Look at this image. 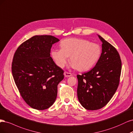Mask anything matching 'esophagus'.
Masks as SVG:
<instances>
[{"label":"esophagus","instance_id":"esophagus-1","mask_svg":"<svg viewBox=\"0 0 133 133\" xmlns=\"http://www.w3.org/2000/svg\"><path fill=\"white\" fill-rule=\"evenodd\" d=\"M64 75H65V77H70L72 76V74L71 73L67 72H64Z\"/></svg>","mask_w":133,"mask_h":133}]
</instances>
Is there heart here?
I'll return each mask as SVG.
<instances>
[{
  "label": "heart",
  "instance_id": "heart-1",
  "mask_svg": "<svg viewBox=\"0 0 133 133\" xmlns=\"http://www.w3.org/2000/svg\"><path fill=\"white\" fill-rule=\"evenodd\" d=\"M60 49H53L51 56L60 68L65 67L70 57V67L79 71H88L99 61L102 54L101 46L88 40L68 38L62 40Z\"/></svg>",
  "mask_w": 133,
  "mask_h": 133
}]
</instances>
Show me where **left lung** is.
Listing matches in <instances>:
<instances>
[{
	"instance_id": "8db88e82",
	"label": "left lung",
	"mask_w": 133,
	"mask_h": 133,
	"mask_svg": "<svg viewBox=\"0 0 133 133\" xmlns=\"http://www.w3.org/2000/svg\"><path fill=\"white\" fill-rule=\"evenodd\" d=\"M102 54L96 66L88 72L77 76V97L87 110L104 107L116 92L119 83L122 61L117 50L100 35Z\"/></svg>"
}]
</instances>
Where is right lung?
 <instances>
[{
	"label": "right lung",
	"mask_w": 133,
	"mask_h": 133,
	"mask_svg": "<svg viewBox=\"0 0 133 133\" xmlns=\"http://www.w3.org/2000/svg\"><path fill=\"white\" fill-rule=\"evenodd\" d=\"M59 41L51 35L34 36L20 45L14 55L11 70L15 83L23 99L34 109H48L56 99L63 71L56 65L50 52Z\"/></svg>",
	"instance_id": "add662e5"
}]
</instances>
